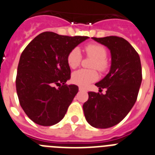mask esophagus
<instances>
[{
  "label": "esophagus",
  "mask_w": 155,
  "mask_h": 155,
  "mask_svg": "<svg viewBox=\"0 0 155 155\" xmlns=\"http://www.w3.org/2000/svg\"><path fill=\"white\" fill-rule=\"evenodd\" d=\"M79 90H80V91H86V90H85L84 88H82V87H79Z\"/></svg>",
  "instance_id": "obj_1"
}]
</instances>
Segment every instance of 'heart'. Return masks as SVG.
Masks as SVG:
<instances>
[{
    "mask_svg": "<svg viewBox=\"0 0 155 155\" xmlns=\"http://www.w3.org/2000/svg\"><path fill=\"white\" fill-rule=\"evenodd\" d=\"M86 54L90 57L94 58L92 67L97 68L100 71H104L108 67V62L106 60L107 58V50L103 46L99 44H89L85 47ZM81 60V54L79 48L76 47L73 49L67 57V62L70 68L75 69L80 65ZM98 78L97 73L95 70H77L72 75L73 81L80 85L85 87L90 83L95 81Z\"/></svg>",
    "mask_w": 155,
    "mask_h": 155,
    "instance_id": "heart-1",
    "label": "heart"
}]
</instances>
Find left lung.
Here are the masks:
<instances>
[{"instance_id": "obj_1", "label": "left lung", "mask_w": 155, "mask_h": 155, "mask_svg": "<svg viewBox=\"0 0 155 155\" xmlns=\"http://www.w3.org/2000/svg\"><path fill=\"white\" fill-rule=\"evenodd\" d=\"M92 39L105 46L111 53L108 74L95 85L106 93L89 92L83 104L85 120L96 128H108L124 120L137 99L142 82L140 58L134 47L121 37Z\"/></svg>"}]
</instances>
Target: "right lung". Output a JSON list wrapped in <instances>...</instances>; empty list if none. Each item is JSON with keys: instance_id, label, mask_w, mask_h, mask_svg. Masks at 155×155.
<instances>
[{"instance_id": "add662e5", "label": "right lung", "mask_w": 155, "mask_h": 155, "mask_svg": "<svg viewBox=\"0 0 155 155\" xmlns=\"http://www.w3.org/2000/svg\"><path fill=\"white\" fill-rule=\"evenodd\" d=\"M88 38L46 31L24 50L17 68L16 93L20 106L33 122L52 126L63 119L78 92L77 85L66 84L70 79L67 57Z\"/></svg>"}]
</instances>
